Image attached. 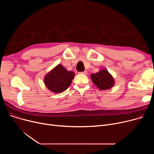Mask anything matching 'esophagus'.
Returning <instances> with one entry per match:
<instances>
[{
  "label": "esophagus",
  "mask_w": 154,
  "mask_h": 154,
  "mask_svg": "<svg viewBox=\"0 0 154 154\" xmlns=\"http://www.w3.org/2000/svg\"><path fill=\"white\" fill-rule=\"evenodd\" d=\"M80 74H85V75H86L87 74V70H85V71H84V72H80Z\"/></svg>",
  "instance_id": "obj_1"
}]
</instances>
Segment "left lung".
<instances>
[{
    "label": "left lung",
    "mask_w": 154,
    "mask_h": 154,
    "mask_svg": "<svg viewBox=\"0 0 154 154\" xmlns=\"http://www.w3.org/2000/svg\"><path fill=\"white\" fill-rule=\"evenodd\" d=\"M91 77L94 84L100 90L109 89L114 84V79L106 69L92 74Z\"/></svg>",
    "instance_id": "1"
}]
</instances>
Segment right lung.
I'll return each instance as SVG.
<instances>
[{
  "instance_id": "add662e5",
  "label": "right lung",
  "mask_w": 154,
  "mask_h": 154,
  "mask_svg": "<svg viewBox=\"0 0 154 154\" xmlns=\"http://www.w3.org/2000/svg\"><path fill=\"white\" fill-rule=\"evenodd\" d=\"M74 73L68 71L62 65H58L46 75L44 82L50 91L55 93H61L70 86Z\"/></svg>"
}]
</instances>
